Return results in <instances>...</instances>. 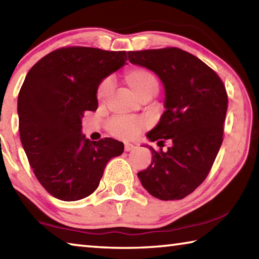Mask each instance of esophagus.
<instances>
[{
	"instance_id": "1",
	"label": "esophagus",
	"mask_w": 259,
	"mask_h": 259,
	"mask_svg": "<svg viewBox=\"0 0 259 259\" xmlns=\"http://www.w3.org/2000/svg\"><path fill=\"white\" fill-rule=\"evenodd\" d=\"M135 148H136V146L134 145V144H130V143H125L124 144V151L125 152H130V151L135 150Z\"/></svg>"
}]
</instances>
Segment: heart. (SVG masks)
<instances>
[{
  "label": "heart",
  "mask_w": 259,
  "mask_h": 259,
  "mask_svg": "<svg viewBox=\"0 0 259 259\" xmlns=\"http://www.w3.org/2000/svg\"><path fill=\"white\" fill-rule=\"evenodd\" d=\"M126 85L130 88L136 97L143 99L147 96H154L159 91V81L150 71L142 67L129 69L124 75ZM113 84L111 78H105L97 89V100L100 104L107 102L112 94ZM144 128V123L137 119L125 116H115L109 120L107 129L113 136L122 139H131L137 136Z\"/></svg>",
  "instance_id": "1"
}]
</instances>
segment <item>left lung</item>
Returning a JSON list of instances; mask_svg holds the SVG:
<instances>
[{"instance_id":"1","label":"left lung","mask_w":259,"mask_h":259,"mask_svg":"<svg viewBox=\"0 0 259 259\" xmlns=\"http://www.w3.org/2000/svg\"><path fill=\"white\" fill-rule=\"evenodd\" d=\"M128 58L154 72L163 84L165 111L146 137L157 145L163 139L170 143L165 152L144 145L152 162L137 176L156 199H184L208 176L222 146L225 87L202 60L178 48L129 51Z\"/></svg>"}]
</instances>
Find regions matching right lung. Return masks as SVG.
Listing matches in <instances>:
<instances>
[{"label": "right lung", "instance_id": "add662e5", "mask_svg": "<svg viewBox=\"0 0 259 259\" xmlns=\"http://www.w3.org/2000/svg\"><path fill=\"white\" fill-rule=\"evenodd\" d=\"M125 60V51L63 48L43 57L26 75L17 104L20 140L34 175L54 198L89 196L108 161L123 153L119 140L85 138L82 117L98 108V85Z\"/></svg>", "mask_w": 259, "mask_h": 259}]
</instances>
